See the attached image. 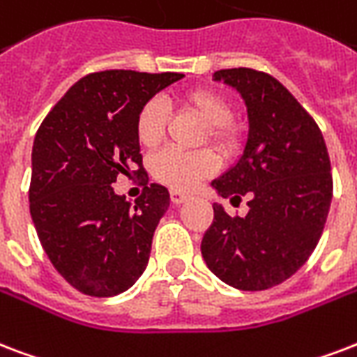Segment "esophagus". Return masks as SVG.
<instances>
[{"mask_svg":"<svg viewBox=\"0 0 357 357\" xmlns=\"http://www.w3.org/2000/svg\"><path fill=\"white\" fill-rule=\"evenodd\" d=\"M170 198H172L174 204H183L189 198V195H185L181 190H170Z\"/></svg>","mask_w":357,"mask_h":357,"instance_id":"obj_1","label":"esophagus"}]
</instances>
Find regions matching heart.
I'll list each match as a JSON object with an SVG mask.
<instances>
[{
	"label": "heart",
	"mask_w": 357,
	"mask_h": 357,
	"mask_svg": "<svg viewBox=\"0 0 357 357\" xmlns=\"http://www.w3.org/2000/svg\"><path fill=\"white\" fill-rule=\"evenodd\" d=\"M185 108L195 112L208 125V140L217 148L227 149L236 142V129L230 123L232 105L221 93L209 88H195L181 99ZM170 112L160 99L146 100L136 114L135 132L144 148H157L167 132ZM217 170V159L209 149L167 148L151 159V174L160 183L176 190L195 189L204 178Z\"/></svg>",
	"instance_id": "heart-1"
}]
</instances>
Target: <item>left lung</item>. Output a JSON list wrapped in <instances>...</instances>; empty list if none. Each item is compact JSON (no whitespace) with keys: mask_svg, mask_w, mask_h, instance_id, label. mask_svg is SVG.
<instances>
[{"mask_svg":"<svg viewBox=\"0 0 357 357\" xmlns=\"http://www.w3.org/2000/svg\"><path fill=\"white\" fill-rule=\"evenodd\" d=\"M243 97L249 135L236 167L211 181L222 198H249V213L230 217L213 204L202 257L222 282L266 290L292 277L314 251L330 211L333 179L324 136L296 97L268 73L213 75Z\"/></svg>","mask_w":357,"mask_h":357,"instance_id":"8db88e82","label":"left lung"}]
</instances>
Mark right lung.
Instances as JSON below:
<instances>
[{"label":"right lung","instance_id":"obj_1","mask_svg":"<svg viewBox=\"0 0 357 357\" xmlns=\"http://www.w3.org/2000/svg\"><path fill=\"white\" fill-rule=\"evenodd\" d=\"M179 78V73H91L58 100L35 135L29 213L52 266L86 296H118L148 266L170 195L148 183L135 121L146 100ZM130 169L144 181L135 204L112 187Z\"/></svg>","mask_w":357,"mask_h":357}]
</instances>
